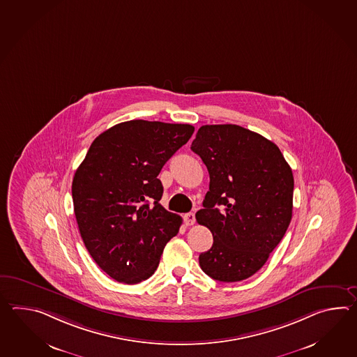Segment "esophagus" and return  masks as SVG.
<instances>
[{
	"label": "esophagus",
	"instance_id": "esophagus-1",
	"mask_svg": "<svg viewBox=\"0 0 357 357\" xmlns=\"http://www.w3.org/2000/svg\"><path fill=\"white\" fill-rule=\"evenodd\" d=\"M183 219H184V224L185 225H193L195 222H196V216H195L193 213H188V214L184 215Z\"/></svg>",
	"mask_w": 357,
	"mask_h": 357
}]
</instances>
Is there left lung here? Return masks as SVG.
Returning a JSON list of instances; mask_svg holds the SVG:
<instances>
[{
  "label": "left lung",
  "mask_w": 357,
  "mask_h": 357,
  "mask_svg": "<svg viewBox=\"0 0 357 357\" xmlns=\"http://www.w3.org/2000/svg\"><path fill=\"white\" fill-rule=\"evenodd\" d=\"M190 150L210 175L198 224L213 233L199 266L219 282H241L268 261L292 219L294 174L275 143L236 124L202 126Z\"/></svg>",
  "instance_id": "1"
}]
</instances>
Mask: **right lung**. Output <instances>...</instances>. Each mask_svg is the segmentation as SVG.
Masks as SVG:
<instances>
[{"mask_svg":"<svg viewBox=\"0 0 357 357\" xmlns=\"http://www.w3.org/2000/svg\"><path fill=\"white\" fill-rule=\"evenodd\" d=\"M193 132L190 124L124 121L98 135L77 169L72 195L80 237L112 279H149L178 234L182 218L160 205L158 175Z\"/></svg>","mask_w":357,"mask_h":357,"instance_id":"add662e5","label":"right lung"}]
</instances>
